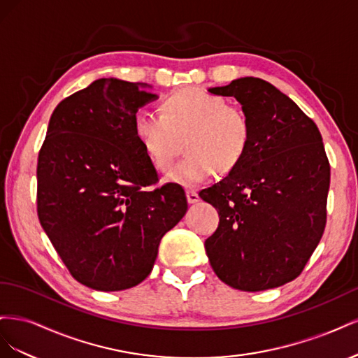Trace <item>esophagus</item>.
Instances as JSON below:
<instances>
[{"mask_svg": "<svg viewBox=\"0 0 358 358\" xmlns=\"http://www.w3.org/2000/svg\"><path fill=\"white\" fill-rule=\"evenodd\" d=\"M187 200H188L189 204H194V203L200 201V197H199V194H197L196 191L188 189V191H187Z\"/></svg>", "mask_w": 358, "mask_h": 358, "instance_id": "34e87169", "label": "esophagus"}]
</instances>
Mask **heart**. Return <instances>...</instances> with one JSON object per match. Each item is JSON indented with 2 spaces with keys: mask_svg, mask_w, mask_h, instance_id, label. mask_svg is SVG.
I'll return each mask as SVG.
<instances>
[{
  "mask_svg": "<svg viewBox=\"0 0 358 358\" xmlns=\"http://www.w3.org/2000/svg\"><path fill=\"white\" fill-rule=\"evenodd\" d=\"M134 136L149 159L166 169L185 138L188 157L171 166L164 182L196 188L215 171L239 166L251 142V122L239 106L197 88L180 90L161 103V113L142 109L134 116Z\"/></svg>",
  "mask_w": 358,
  "mask_h": 358,
  "instance_id": "obj_1",
  "label": "heart"
}]
</instances>
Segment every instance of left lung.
<instances>
[{"label": "left lung", "instance_id": "obj_1", "mask_svg": "<svg viewBox=\"0 0 358 358\" xmlns=\"http://www.w3.org/2000/svg\"><path fill=\"white\" fill-rule=\"evenodd\" d=\"M208 91L239 101L251 142L229 176L200 192L220 213L206 254L216 276L236 289L280 287L301 273L326 227L330 164L318 127L263 79Z\"/></svg>", "mask_w": 358, "mask_h": 358}]
</instances>
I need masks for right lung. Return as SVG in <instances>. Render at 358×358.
Masks as SVG:
<instances>
[{
	"instance_id": "add662e5",
	"label": "right lung",
	"mask_w": 358,
	"mask_h": 358,
	"mask_svg": "<svg viewBox=\"0 0 358 358\" xmlns=\"http://www.w3.org/2000/svg\"><path fill=\"white\" fill-rule=\"evenodd\" d=\"M149 88L94 80L57 106L38 154L40 224L73 278L96 291L146 279L162 236L188 209L179 185L143 189L158 180L134 136L136 113L158 99Z\"/></svg>"
}]
</instances>
